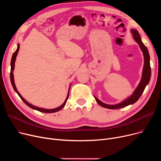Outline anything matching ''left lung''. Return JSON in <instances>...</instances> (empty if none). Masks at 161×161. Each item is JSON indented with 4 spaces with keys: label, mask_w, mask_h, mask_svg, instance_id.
Here are the masks:
<instances>
[{
    "label": "left lung",
    "mask_w": 161,
    "mask_h": 161,
    "mask_svg": "<svg viewBox=\"0 0 161 161\" xmlns=\"http://www.w3.org/2000/svg\"><path fill=\"white\" fill-rule=\"evenodd\" d=\"M131 32L133 35L134 38L137 43L139 44L140 49H142L143 54V57H144V66H143V72H142V78L141 80V81L136 90L134 91V93L127 99H126L124 100L123 102L117 104L115 105H109L104 104L103 103L100 101L97 98L95 97V98L97 103L100 104L101 106H103L106 108L108 109H118V108H121L127 106L130 104H132L135 103L136 101L140 98L141 95H142L143 91H144L146 86L148 84L151 78V66H150V57L149 54L148 52V50L147 47L143 44V42L141 40V37L139 32H138L137 30L136 29H132Z\"/></svg>",
    "instance_id": "8db88e82"
}]
</instances>
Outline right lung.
<instances>
[{"mask_svg": "<svg viewBox=\"0 0 161 161\" xmlns=\"http://www.w3.org/2000/svg\"><path fill=\"white\" fill-rule=\"evenodd\" d=\"M19 44H18V48H17L15 52L13 53L12 55V60H11V70H10V80H11V83H12V87L14 89V91L18 93V95L19 96V97L21 98V99L23 101V102L26 104L28 106H29L30 108L34 109H36V110H38L39 112H44V113H54V112H57L59 110H61V109L62 108H64V106H65L66 104V103L67 101V99L68 98H69V90H70V88H69V93H68V95H67V97L65 100V101L64 102V103L60 106L59 107L57 108H54V109H44V108H38V107H36V106H34L32 105H31V104H29L28 102H27L26 100H25L22 97L21 95L19 94V92L18 91V90H17L16 89V87L15 86V83H14V74H13V70L14 69V66H15V58H16V56L17 55H18V53L19 52Z\"/></svg>", "mask_w": 161, "mask_h": 161, "instance_id": "right-lung-1", "label": "right lung"}]
</instances>
